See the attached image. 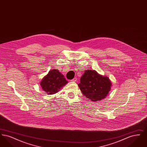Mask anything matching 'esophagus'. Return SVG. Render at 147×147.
<instances>
[{"label":"esophagus","mask_w":147,"mask_h":147,"mask_svg":"<svg viewBox=\"0 0 147 147\" xmlns=\"http://www.w3.org/2000/svg\"><path fill=\"white\" fill-rule=\"evenodd\" d=\"M77 78H76V77H75V78H73L71 81V82H76V81H77Z\"/></svg>","instance_id":"1"}]
</instances>
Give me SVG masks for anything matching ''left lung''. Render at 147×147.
Here are the masks:
<instances>
[{"label": "left lung", "mask_w": 147, "mask_h": 147, "mask_svg": "<svg viewBox=\"0 0 147 147\" xmlns=\"http://www.w3.org/2000/svg\"><path fill=\"white\" fill-rule=\"evenodd\" d=\"M112 85L109 78L98 74L95 70H85L78 84L85 96L92 101L105 98Z\"/></svg>", "instance_id": "left-lung-1"}]
</instances>
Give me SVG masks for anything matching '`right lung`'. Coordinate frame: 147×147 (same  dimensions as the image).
Returning <instances> with one entry per match:
<instances>
[{
  "label": "right lung",
  "instance_id": "1",
  "mask_svg": "<svg viewBox=\"0 0 147 147\" xmlns=\"http://www.w3.org/2000/svg\"><path fill=\"white\" fill-rule=\"evenodd\" d=\"M68 83L59 71L57 69L50 70L47 76L40 82L42 90L48 94H53Z\"/></svg>",
  "mask_w": 147,
  "mask_h": 147
}]
</instances>
